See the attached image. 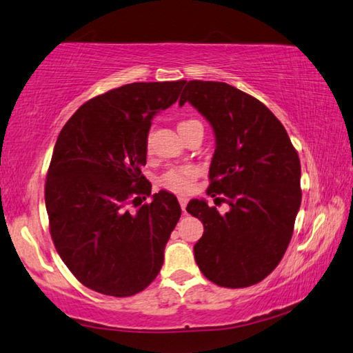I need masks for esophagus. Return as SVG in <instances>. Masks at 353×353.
<instances>
[{
  "label": "esophagus",
  "mask_w": 353,
  "mask_h": 353,
  "mask_svg": "<svg viewBox=\"0 0 353 353\" xmlns=\"http://www.w3.org/2000/svg\"><path fill=\"white\" fill-rule=\"evenodd\" d=\"M187 203H188V198H187V196H183V194H181V196H179V204H181L182 210H183V214H185V207H187Z\"/></svg>",
  "instance_id": "esophagus-1"
}]
</instances>
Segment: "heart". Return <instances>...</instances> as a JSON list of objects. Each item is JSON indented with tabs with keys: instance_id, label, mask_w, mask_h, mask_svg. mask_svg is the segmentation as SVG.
I'll return each mask as SVG.
<instances>
[{
	"instance_id": "b5f03b06",
	"label": "heart",
	"mask_w": 353,
	"mask_h": 353,
	"mask_svg": "<svg viewBox=\"0 0 353 353\" xmlns=\"http://www.w3.org/2000/svg\"><path fill=\"white\" fill-rule=\"evenodd\" d=\"M193 124H199L198 121L188 119V121H182L179 122V130L183 127H190ZM149 146V141H148ZM199 174L198 168L194 166H179V168H172V170L166 171L163 176H161L160 182L165 188L171 190V192L176 193H188L190 190L193 188V183L196 181V177Z\"/></svg>"
}]
</instances>
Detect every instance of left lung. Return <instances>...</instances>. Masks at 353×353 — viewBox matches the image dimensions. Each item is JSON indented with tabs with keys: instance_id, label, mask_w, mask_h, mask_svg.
<instances>
[{
	"instance_id": "left-lung-1",
	"label": "left lung",
	"mask_w": 353,
	"mask_h": 353,
	"mask_svg": "<svg viewBox=\"0 0 353 353\" xmlns=\"http://www.w3.org/2000/svg\"><path fill=\"white\" fill-rule=\"evenodd\" d=\"M185 102L215 133L207 194L229 204L220 215L204 199L188 203V214L204 225L194 259L218 286H253L275 270L292 239L301 203L299 154L275 114L228 83L185 81L179 105Z\"/></svg>"
}]
</instances>
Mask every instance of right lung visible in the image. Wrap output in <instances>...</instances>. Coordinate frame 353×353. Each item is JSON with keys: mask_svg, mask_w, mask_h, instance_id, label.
Instances as JSON below:
<instances>
[{"mask_svg": "<svg viewBox=\"0 0 353 353\" xmlns=\"http://www.w3.org/2000/svg\"><path fill=\"white\" fill-rule=\"evenodd\" d=\"M185 81L130 83L88 100L56 139L46 181L54 248L83 286L113 297L146 289L181 218L170 192L150 194L141 174L154 116L176 103ZM146 196L137 212L128 205Z\"/></svg>", "mask_w": 353, "mask_h": 353, "instance_id": "add662e5", "label": "right lung"}]
</instances>
